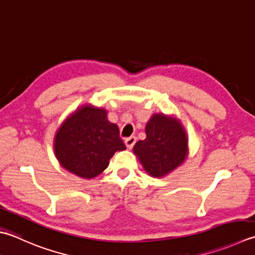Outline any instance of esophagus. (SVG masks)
I'll return each instance as SVG.
<instances>
[{"mask_svg": "<svg viewBox=\"0 0 255 255\" xmlns=\"http://www.w3.org/2000/svg\"><path fill=\"white\" fill-rule=\"evenodd\" d=\"M125 143H126V146H127L128 148H132L133 144L136 143V137L131 136V137L126 138V140H125Z\"/></svg>", "mask_w": 255, "mask_h": 255, "instance_id": "esophagus-1", "label": "esophagus"}]
</instances>
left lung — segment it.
Returning <instances> with one entry per match:
<instances>
[{
    "instance_id": "8db88e82",
    "label": "left lung",
    "mask_w": 255,
    "mask_h": 255,
    "mask_svg": "<svg viewBox=\"0 0 255 255\" xmlns=\"http://www.w3.org/2000/svg\"><path fill=\"white\" fill-rule=\"evenodd\" d=\"M146 134L144 140L134 144L133 152L150 176H166L186 159L187 134L176 118L152 115L146 125Z\"/></svg>"
}]
</instances>
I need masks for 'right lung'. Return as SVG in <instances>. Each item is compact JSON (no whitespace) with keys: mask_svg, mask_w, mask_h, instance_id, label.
<instances>
[{"mask_svg":"<svg viewBox=\"0 0 255 255\" xmlns=\"http://www.w3.org/2000/svg\"><path fill=\"white\" fill-rule=\"evenodd\" d=\"M54 149L65 169L92 179L108 167L115 152L126 146L117 125L108 122L107 112L86 105L63 123L55 136Z\"/></svg>","mask_w":255,"mask_h":255,"instance_id":"add662e5","label":"right lung"}]
</instances>
